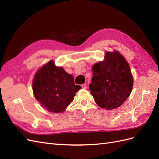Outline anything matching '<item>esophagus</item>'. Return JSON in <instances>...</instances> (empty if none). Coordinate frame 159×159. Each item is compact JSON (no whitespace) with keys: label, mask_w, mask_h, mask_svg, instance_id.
<instances>
[{"label":"esophagus","mask_w":159,"mask_h":159,"mask_svg":"<svg viewBox=\"0 0 159 159\" xmlns=\"http://www.w3.org/2000/svg\"><path fill=\"white\" fill-rule=\"evenodd\" d=\"M82 89H87V84L86 83H84V84H82Z\"/></svg>","instance_id":"obj_1"}]
</instances>
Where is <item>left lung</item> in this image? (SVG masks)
Returning a JSON list of instances; mask_svg holds the SVG:
<instances>
[{
    "label": "left lung",
    "mask_w": 159,
    "mask_h": 159,
    "mask_svg": "<svg viewBox=\"0 0 159 159\" xmlns=\"http://www.w3.org/2000/svg\"><path fill=\"white\" fill-rule=\"evenodd\" d=\"M89 90L101 108L113 109L128 99L133 78L127 61L118 52H107L105 60L93 65Z\"/></svg>",
    "instance_id": "1"
}]
</instances>
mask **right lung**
I'll return each instance as SVG.
<instances>
[{
  "instance_id": "1",
  "label": "right lung",
  "mask_w": 159,
  "mask_h": 159,
  "mask_svg": "<svg viewBox=\"0 0 159 159\" xmlns=\"http://www.w3.org/2000/svg\"><path fill=\"white\" fill-rule=\"evenodd\" d=\"M80 89L75 84L72 75L62 67H56L53 61L39 69L33 81L35 99L48 111L54 113L64 111Z\"/></svg>"
}]
</instances>
